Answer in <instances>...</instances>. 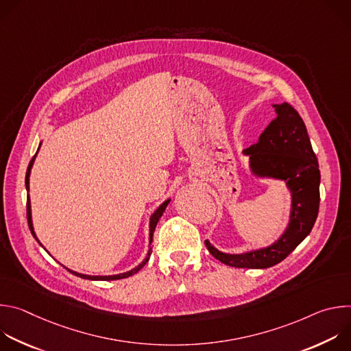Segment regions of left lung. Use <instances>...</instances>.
I'll use <instances>...</instances> for the list:
<instances>
[{
    "instance_id": "obj_1",
    "label": "left lung",
    "mask_w": 351,
    "mask_h": 351,
    "mask_svg": "<svg viewBox=\"0 0 351 351\" xmlns=\"http://www.w3.org/2000/svg\"><path fill=\"white\" fill-rule=\"evenodd\" d=\"M276 118L258 141L243 149L248 169L256 178L282 180L290 193V214L285 232L272 244L232 254L219 252L206 240L208 252L234 268L264 269L283 261L311 232L319 210L321 173L307 128L287 103L274 104Z\"/></svg>"
}]
</instances>
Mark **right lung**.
<instances>
[{"instance_id": "1", "label": "right lung", "mask_w": 351, "mask_h": 351, "mask_svg": "<svg viewBox=\"0 0 351 351\" xmlns=\"http://www.w3.org/2000/svg\"><path fill=\"white\" fill-rule=\"evenodd\" d=\"M40 147H41V141H40V144H38V149H40ZM38 149H37V153H38ZM37 153H36V156H37ZM36 156L32 158V161H30V164H29V167H27V171H26V178H25V184H26V190H27V193H29V182H30V172H32V168H33V164H34V160H36ZM171 203V198H168V199H165V202L152 214V217H149V223H148V253H147V256H145V258L137 265V267H134L133 269H130V271H128V272H123V274H117V275H106V276H99V275H84V274H79V272H76V271H72V269H68L66 267V269L71 272V274H73V275H76V276H79V278H83V279H88V280H118V279H123V278H129V276H132V275H134V274H137L147 263H148V260H149V256H152V244H153V237H154V230H156V228H157V223H158V221L161 219V217H162V214L165 213V208L168 207V204ZM27 223H29V229H30V232H32V234L34 236V239L40 243V240L37 239V236H36V233H34V228H33V221H32V206H30V197H29V194H27ZM41 244V243H40ZM43 245V244H41Z\"/></svg>"}]
</instances>
